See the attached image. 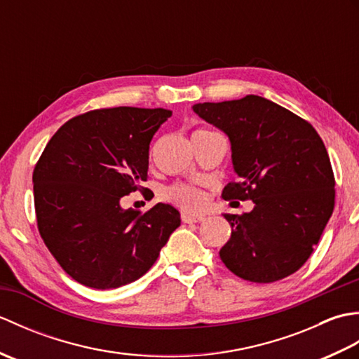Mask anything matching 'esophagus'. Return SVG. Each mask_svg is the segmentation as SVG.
<instances>
[{"mask_svg": "<svg viewBox=\"0 0 359 359\" xmlns=\"http://www.w3.org/2000/svg\"><path fill=\"white\" fill-rule=\"evenodd\" d=\"M205 216H201V215H191V212H182V220H184L185 224H193V222H201V220H203Z\"/></svg>", "mask_w": 359, "mask_h": 359, "instance_id": "34e87169", "label": "esophagus"}]
</instances>
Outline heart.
Instances as JSON below:
<instances>
[{"instance_id": "b5f03b06", "label": "heart", "mask_w": 359, "mask_h": 359, "mask_svg": "<svg viewBox=\"0 0 359 359\" xmlns=\"http://www.w3.org/2000/svg\"><path fill=\"white\" fill-rule=\"evenodd\" d=\"M171 199L175 202H179L182 207H185L188 210H202L205 207V194L197 188H189V187H180V188H174L170 193Z\"/></svg>"}]
</instances>
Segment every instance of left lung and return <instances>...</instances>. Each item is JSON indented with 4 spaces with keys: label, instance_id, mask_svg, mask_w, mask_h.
<instances>
[{
    "label": "left lung",
    "instance_id": "8db88e82",
    "mask_svg": "<svg viewBox=\"0 0 359 359\" xmlns=\"http://www.w3.org/2000/svg\"><path fill=\"white\" fill-rule=\"evenodd\" d=\"M193 111L230 139L239 182L225 201L255 208L225 215L231 238L219 255L228 270L251 282L284 279L306 264L334 207V177L321 137L309 121L259 95L197 103Z\"/></svg>",
    "mask_w": 359,
    "mask_h": 359
}]
</instances>
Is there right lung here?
<instances>
[{
  "mask_svg": "<svg viewBox=\"0 0 359 359\" xmlns=\"http://www.w3.org/2000/svg\"><path fill=\"white\" fill-rule=\"evenodd\" d=\"M170 109H97L52 135L35 165L38 230L60 266L80 284L108 290L134 282L157 261L180 212L156 203L147 212L120 199L148 177L149 143Z\"/></svg>",
  "mask_w": 359,
  "mask_h": 359,
  "instance_id": "obj_1",
  "label": "right lung"
}]
</instances>
